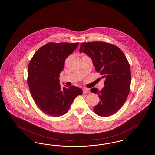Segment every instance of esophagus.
Segmentation results:
<instances>
[{"label":"esophagus","instance_id":"esophagus-1","mask_svg":"<svg viewBox=\"0 0 155 155\" xmlns=\"http://www.w3.org/2000/svg\"><path fill=\"white\" fill-rule=\"evenodd\" d=\"M90 93V91L89 89L87 88H84L83 89V93Z\"/></svg>","mask_w":155,"mask_h":155}]
</instances>
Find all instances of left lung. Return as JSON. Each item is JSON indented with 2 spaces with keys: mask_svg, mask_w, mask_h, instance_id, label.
Instances as JSON below:
<instances>
[{
  "mask_svg": "<svg viewBox=\"0 0 155 155\" xmlns=\"http://www.w3.org/2000/svg\"><path fill=\"white\" fill-rule=\"evenodd\" d=\"M80 52L91 58L95 70L104 78V87L99 91L91 89L99 95L100 101L93 110L100 117H109L123 106L130 91V64L118 47L104 42H89L81 44Z\"/></svg>",
  "mask_w": 155,
  "mask_h": 155,
  "instance_id": "obj_1",
  "label": "left lung"
}]
</instances>
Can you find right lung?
<instances>
[{
	"mask_svg": "<svg viewBox=\"0 0 155 155\" xmlns=\"http://www.w3.org/2000/svg\"><path fill=\"white\" fill-rule=\"evenodd\" d=\"M79 43H50L35 52L28 66V84L37 107L54 117L64 115L75 98L82 94L78 87L60 85L59 74L68 56Z\"/></svg>",
	"mask_w": 155,
	"mask_h": 155,
	"instance_id": "obj_1",
	"label": "right lung"
}]
</instances>
